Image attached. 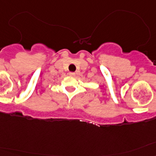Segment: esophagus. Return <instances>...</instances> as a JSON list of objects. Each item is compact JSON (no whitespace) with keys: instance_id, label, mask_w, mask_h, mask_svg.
Here are the masks:
<instances>
[{"instance_id":"1","label":"esophagus","mask_w":156,"mask_h":156,"mask_svg":"<svg viewBox=\"0 0 156 156\" xmlns=\"http://www.w3.org/2000/svg\"><path fill=\"white\" fill-rule=\"evenodd\" d=\"M69 76H75L76 73H69Z\"/></svg>"}]
</instances>
